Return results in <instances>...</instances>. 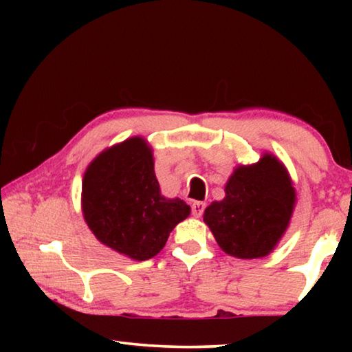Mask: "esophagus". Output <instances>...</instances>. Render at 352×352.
Returning a JSON list of instances; mask_svg holds the SVG:
<instances>
[{
    "label": "esophagus",
    "mask_w": 352,
    "mask_h": 352,
    "mask_svg": "<svg viewBox=\"0 0 352 352\" xmlns=\"http://www.w3.org/2000/svg\"><path fill=\"white\" fill-rule=\"evenodd\" d=\"M192 214L195 217H200L201 214H204V211H205V208H206V204L205 201H194L192 204Z\"/></svg>",
    "instance_id": "obj_1"
}]
</instances>
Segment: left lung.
<instances>
[{"label":"left lung","instance_id":"obj_1","mask_svg":"<svg viewBox=\"0 0 352 352\" xmlns=\"http://www.w3.org/2000/svg\"><path fill=\"white\" fill-rule=\"evenodd\" d=\"M295 201L285 166L264 153L258 163L237 166L225 184V199L212 201L204 220L226 254L264 258L287 230Z\"/></svg>","mask_w":352,"mask_h":352}]
</instances>
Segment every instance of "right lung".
I'll return each instance as SVG.
<instances>
[{
	"instance_id": "1",
	"label": "right lung",
	"mask_w": 352,
	"mask_h": 352,
	"mask_svg": "<svg viewBox=\"0 0 352 352\" xmlns=\"http://www.w3.org/2000/svg\"><path fill=\"white\" fill-rule=\"evenodd\" d=\"M82 212L99 242L133 261H147L162 252L190 208L162 195L152 148L133 136L105 148L88 166Z\"/></svg>"
}]
</instances>
